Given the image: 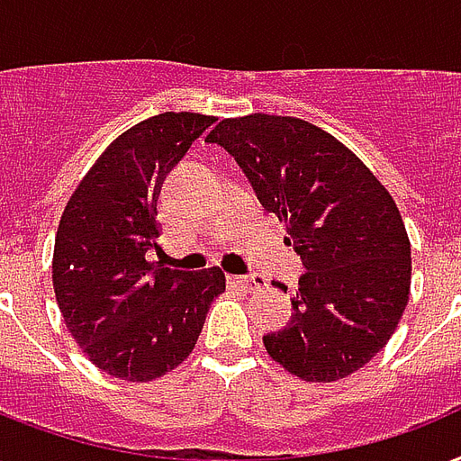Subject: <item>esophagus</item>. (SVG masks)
Masks as SVG:
<instances>
[{
	"label": "esophagus",
	"instance_id": "esophagus-1",
	"mask_svg": "<svg viewBox=\"0 0 461 461\" xmlns=\"http://www.w3.org/2000/svg\"><path fill=\"white\" fill-rule=\"evenodd\" d=\"M228 281L233 284V286H240L245 291H259V288H267V279L255 274V276H228Z\"/></svg>",
	"mask_w": 461,
	"mask_h": 461
}]
</instances>
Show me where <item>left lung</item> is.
<instances>
[{
  "label": "left lung",
  "mask_w": 461,
  "mask_h": 461,
  "mask_svg": "<svg viewBox=\"0 0 461 461\" xmlns=\"http://www.w3.org/2000/svg\"><path fill=\"white\" fill-rule=\"evenodd\" d=\"M206 141L238 160L308 269L291 322L264 337L267 353L305 383L356 373L390 341L411 288V242L392 194L351 149L298 117H228Z\"/></svg>",
  "instance_id": "8db88e82"
}]
</instances>
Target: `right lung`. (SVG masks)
<instances>
[{
    "instance_id": "add662e5",
    "label": "right lung",
    "mask_w": 461,
    "mask_h": 461,
    "mask_svg": "<svg viewBox=\"0 0 461 461\" xmlns=\"http://www.w3.org/2000/svg\"><path fill=\"white\" fill-rule=\"evenodd\" d=\"M213 122L199 113H163L122 131L59 219L52 286L64 324L95 367L127 383L180 366L209 305L226 291L219 267L187 274L146 259L158 248L163 180Z\"/></svg>"
}]
</instances>
